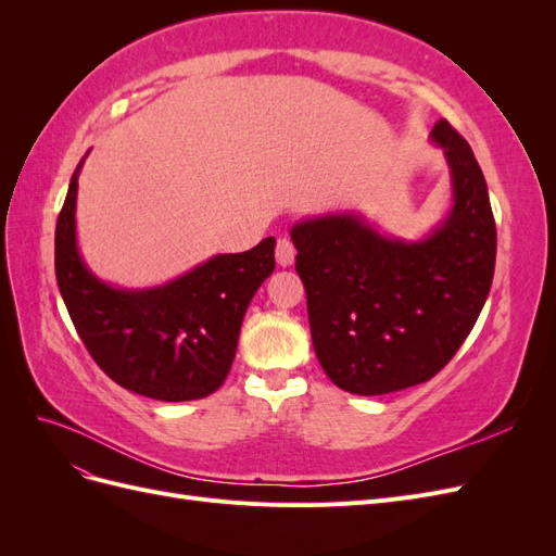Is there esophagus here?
Segmentation results:
<instances>
[{
    "instance_id": "1",
    "label": "esophagus",
    "mask_w": 556,
    "mask_h": 556,
    "mask_svg": "<svg viewBox=\"0 0 556 556\" xmlns=\"http://www.w3.org/2000/svg\"><path fill=\"white\" fill-rule=\"evenodd\" d=\"M296 260V248L290 239H278L276 243V262L280 266H292Z\"/></svg>"
}]
</instances>
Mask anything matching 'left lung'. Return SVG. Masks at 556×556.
<instances>
[{
    "instance_id": "1",
    "label": "left lung",
    "mask_w": 556,
    "mask_h": 556,
    "mask_svg": "<svg viewBox=\"0 0 556 556\" xmlns=\"http://www.w3.org/2000/svg\"><path fill=\"white\" fill-rule=\"evenodd\" d=\"M452 206L419 239H396L355 211L292 225L315 355L331 382L378 396L427 382L466 341L492 288L496 225L470 146L435 123Z\"/></svg>"
}]
</instances>
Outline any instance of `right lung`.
Returning <instances> with one entry per match:
<instances>
[{
    "instance_id": "obj_1",
    "label": "right lung",
    "mask_w": 556,
    "mask_h": 556,
    "mask_svg": "<svg viewBox=\"0 0 556 556\" xmlns=\"http://www.w3.org/2000/svg\"><path fill=\"white\" fill-rule=\"evenodd\" d=\"M83 157L55 227V276L80 341L125 390L157 401L213 394L237 355L243 315L276 268V239L213 255L155 288H117L92 274L76 237Z\"/></svg>"
}]
</instances>
